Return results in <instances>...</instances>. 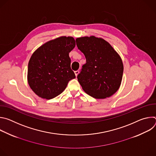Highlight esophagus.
Listing matches in <instances>:
<instances>
[{"label": "esophagus", "mask_w": 156, "mask_h": 156, "mask_svg": "<svg viewBox=\"0 0 156 156\" xmlns=\"http://www.w3.org/2000/svg\"><path fill=\"white\" fill-rule=\"evenodd\" d=\"M78 73H79V71H78V70H76V71H75V74L76 76H78Z\"/></svg>", "instance_id": "esophagus-1"}]
</instances>
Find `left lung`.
<instances>
[{
  "mask_svg": "<svg viewBox=\"0 0 156 156\" xmlns=\"http://www.w3.org/2000/svg\"><path fill=\"white\" fill-rule=\"evenodd\" d=\"M76 42L86 60L77 76L83 90L96 99L112 96L122 80L123 65L120 55L102 38L81 37Z\"/></svg>",
  "mask_w": 156,
  "mask_h": 156,
  "instance_id": "left-lung-1",
  "label": "left lung"
}]
</instances>
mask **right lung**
Wrapping results in <instances>:
<instances>
[{
  "instance_id": "right-lung-1",
  "label": "right lung",
  "mask_w": 156,
  "mask_h": 156,
  "mask_svg": "<svg viewBox=\"0 0 156 156\" xmlns=\"http://www.w3.org/2000/svg\"><path fill=\"white\" fill-rule=\"evenodd\" d=\"M75 47L72 37L62 36L39 47L31 55L28 69V82L38 96L51 99L61 94L75 78L69 53Z\"/></svg>"
}]
</instances>
